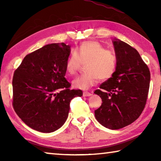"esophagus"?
<instances>
[{
	"mask_svg": "<svg viewBox=\"0 0 161 161\" xmlns=\"http://www.w3.org/2000/svg\"><path fill=\"white\" fill-rule=\"evenodd\" d=\"M91 95H92V94L89 93V92H83V97H89V96H91Z\"/></svg>",
	"mask_w": 161,
	"mask_h": 161,
	"instance_id": "1",
	"label": "esophagus"
}]
</instances>
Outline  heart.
Listing matches in <instances>:
<instances>
[{"label": "heart", "mask_w": 161, "mask_h": 161, "mask_svg": "<svg viewBox=\"0 0 161 161\" xmlns=\"http://www.w3.org/2000/svg\"><path fill=\"white\" fill-rule=\"evenodd\" d=\"M86 74L80 75L72 81L76 89L87 90L99 82L114 75L117 67V57L113 51L96 41H86L75 48L67 59L65 68L69 76L75 75L81 64H86Z\"/></svg>", "instance_id": "1"}]
</instances>
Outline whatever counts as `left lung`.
Instances as JSON below:
<instances>
[{
  "label": "left lung",
  "instance_id": "left-lung-1",
  "mask_svg": "<svg viewBox=\"0 0 161 161\" xmlns=\"http://www.w3.org/2000/svg\"><path fill=\"white\" fill-rule=\"evenodd\" d=\"M117 57L114 75L94 94L102 98L95 117L106 128L116 130L135 121L145 108L151 74L135 48L119 39L113 41Z\"/></svg>",
  "mask_w": 161,
  "mask_h": 161
}]
</instances>
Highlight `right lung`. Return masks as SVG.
Masks as SVG:
<instances>
[{
    "instance_id": "add662e5",
    "label": "right lung",
    "mask_w": 161,
    "mask_h": 161,
    "mask_svg": "<svg viewBox=\"0 0 161 161\" xmlns=\"http://www.w3.org/2000/svg\"><path fill=\"white\" fill-rule=\"evenodd\" d=\"M70 46L45 45L25 57L13 78V107L31 129L50 133L64 124L71 100L82 96L64 77Z\"/></svg>"
}]
</instances>
